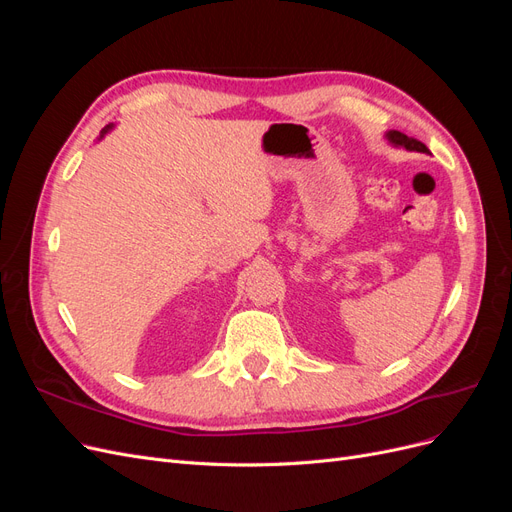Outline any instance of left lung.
<instances>
[{
	"mask_svg": "<svg viewBox=\"0 0 512 512\" xmlns=\"http://www.w3.org/2000/svg\"><path fill=\"white\" fill-rule=\"evenodd\" d=\"M386 138H389V141L395 145V147H404V149H408V151H421V153H429V149L421 143V141H416V138H410V136H406L404 132H397V130H391V132H386Z\"/></svg>",
	"mask_w": 512,
	"mask_h": 512,
	"instance_id": "left-lung-1",
	"label": "left lung"
}]
</instances>
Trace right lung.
Instances as JSON below:
<instances>
[{
	"label": "right lung",
	"instance_id": "obj_1",
	"mask_svg": "<svg viewBox=\"0 0 512 512\" xmlns=\"http://www.w3.org/2000/svg\"><path fill=\"white\" fill-rule=\"evenodd\" d=\"M111 128H113V126H106V128H104V130H102V134H100V138H102V136H104V134H106V132H108V130H111Z\"/></svg>",
	"mask_w": 512,
	"mask_h": 512
}]
</instances>
